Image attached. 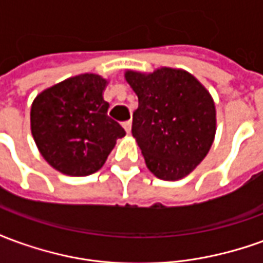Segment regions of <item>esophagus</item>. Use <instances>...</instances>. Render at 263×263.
<instances>
[{"instance_id": "esophagus-1", "label": "esophagus", "mask_w": 263, "mask_h": 263, "mask_svg": "<svg viewBox=\"0 0 263 263\" xmlns=\"http://www.w3.org/2000/svg\"><path fill=\"white\" fill-rule=\"evenodd\" d=\"M122 126H124V129L126 131V134H131V128H132L131 121H126V122H124V124H122Z\"/></svg>"}]
</instances>
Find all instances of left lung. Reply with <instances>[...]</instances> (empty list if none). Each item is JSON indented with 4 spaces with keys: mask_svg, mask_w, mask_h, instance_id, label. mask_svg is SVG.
Returning a JSON list of instances; mask_svg holds the SVG:
<instances>
[{
    "mask_svg": "<svg viewBox=\"0 0 263 263\" xmlns=\"http://www.w3.org/2000/svg\"><path fill=\"white\" fill-rule=\"evenodd\" d=\"M124 76L138 96L132 137L149 171L162 180L190 175L207 156L217 131L209 90L182 69L125 70Z\"/></svg>",
    "mask_w": 263,
    "mask_h": 263,
    "instance_id": "1",
    "label": "left lung"
}]
</instances>
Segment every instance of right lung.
<instances>
[{
  "label": "right lung",
  "instance_id": "add662e5",
  "mask_svg": "<svg viewBox=\"0 0 263 263\" xmlns=\"http://www.w3.org/2000/svg\"><path fill=\"white\" fill-rule=\"evenodd\" d=\"M100 74L69 77L39 92L31 107V132L43 159L67 176L100 171L124 128L108 117Z\"/></svg>",
  "mask_w": 263,
  "mask_h": 263
}]
</instances>
